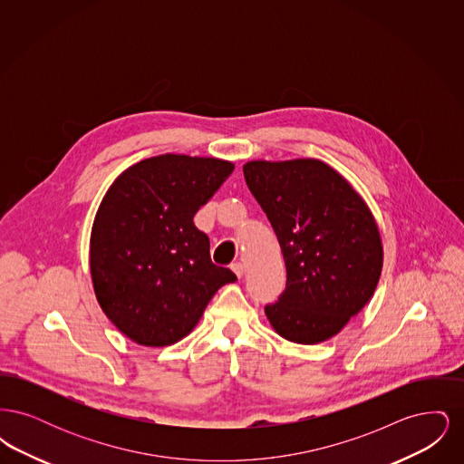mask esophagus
Instances as JSON below:
<instances>
[{"mask_svg":"<svg viewBox=\"0 0 464 464\" xmlns=\"http://www.w3.org/2000/svg\"><path fill=\"white\" fill-rule=\"evenodd\" d=\"M231 269L235 271V275L238 276V278H242L243 273H245V266L242 263H235V265L231 266Z\"/></svg>","mask_w":464,"mask_h":464,"instance_id":"1","label":"esophagus"}]
</instances>
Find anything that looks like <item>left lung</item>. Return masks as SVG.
I'll list each match as a JSON object with an SVG mask.
<instances>
[{
  "label": "left lung",
  "mask_w": 464,
  "mask_h": 464,
  "mask_svg": "<svg viewBox=\"0 0 464 464\" xmlns=\"http://www.w3.org/2000/svg\"><path fill=\"white\" fill-rule=\"evenodd\" d=\"M245 182L265 210L287 267V285L266 316L297 344H318L371 301L382 243L374 216L353 186L313 158L254 160Z\"/></svg>",
  "instance_id": "left-lung-1"
}]
</instances>
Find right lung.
Wrapping results in <instances>:
<instances>
[{
    "label": "right lung",
    "mask_w": 464,
    "mask_h": 464,
    "mask_svg": "<svg viewBox=\"0 0 464 464\" xmlns=\"http://www.w3.org/2000/svg\"><path fill=\"white\" fill-rule=\"evenodd\" d=\"M233 169L219 158L153 156L104 195L90 235V275L101 308L133 343L180 341L214 294L237 282L210 261L208 237L193 222Z\"/></svg>",
    "instance_id": "right-lung-1"
}]
</instances>
